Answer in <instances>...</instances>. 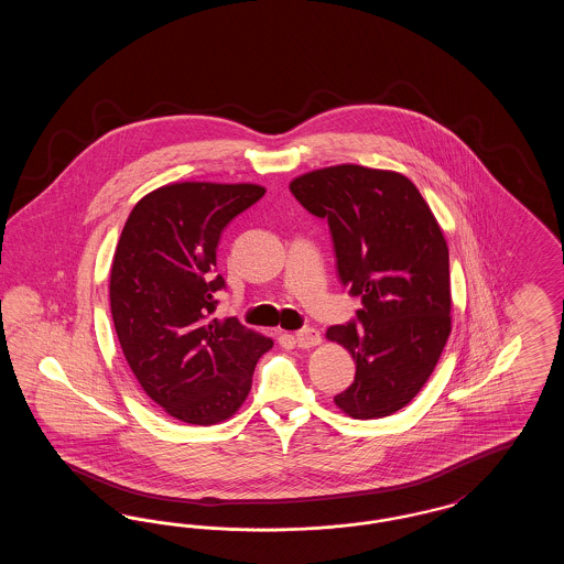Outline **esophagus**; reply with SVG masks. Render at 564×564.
I'll use <instances>...</instances> for the list:
<instances>
[{"mask_svg":"<svg viewBox=\"0 0 564 564\" xmlns=\"http://www.w3.org/2000/svg\"><path fill=\"white\" fill-rule=\"evenodd\" d=\"M295 343L300 349H311L322 343V334L315 327H304V329L295 332Z\"/></svg>","mask_w":564,"mask_h":564,"instance_id":"esophagus-1","label":"esophagus"}]
</instances>
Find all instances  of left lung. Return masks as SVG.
Masks as SVG:
<instances>
[{
  "instance_id": "8db88e82",
  "label": "left lung",
  "mask_w": 564,
  "mask_h": 564,
  "mask_svg": "<svg viewBox=\"0 0 564 564\" xmlns=\"http://www.w3.org/2000/svg\"><path fill=\"white\" fill-rule=\"evenodd\" d=\"M290 189L327 219L340 281L361 297L359 323L325 332L357 366L334 403L352 419L389 416L423 389L453 329L444 232L421 192L395 171L336 164L295 177Z\"/></svg>"
}]
</instances>
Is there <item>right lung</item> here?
<instances>
[{"instance_id":"obj_1","label":"right lung","mask_w":564,"mask_h":564,"mask_svg":"<svg viewBox=\"0 0 564 564\" xmlns=\"http://www.w3.org/2000/svg\"><path fill=\"white\" fill-rule=\"evenodd\" d=\"M258 184L177 182L145 194L129 215L109 272L122 352L141 389L188 425L230 419L251 391L269 336L214 317L221 230L258 203Z\"/></svg>"}]
</instances>
